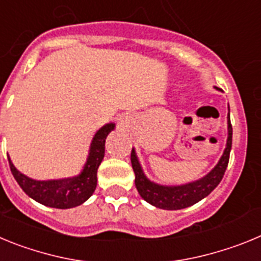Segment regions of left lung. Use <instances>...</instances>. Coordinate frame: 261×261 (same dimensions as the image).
<instances>
[{"label":"left lung","instance_id":"left-lung-1","mask_svg":"<svg viewBox=\"0 0 261 261\" xmlns=\"http://www.w3.org/2000/svg\"><path fill=\"white\" fill-rule=\"evenodd\" d=\"M227 124H229V137H227L226 149L223 151V155L221 156L220 162L217 163L216 167L206 176H204L197 181H193V183L184 184V186H159V184H155L149 180V179H146V176H145L141 170V166L138 163L135 150L132 149L130 162H132L133 171H135L136 175V188H137L138 193L141 195L142 199L149 202V204L156 206V208L167 209V211H177V209L188 208L191 205L196 204L204 197H206L222 180L226 167L229 165L230 150H231L232 144V126L231 123H230V117L227 120Z\"/></svg>","mask_w":261,"mask_h":261}]
</instances>
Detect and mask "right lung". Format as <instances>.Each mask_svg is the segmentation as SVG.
Masks as SVG:
<instances>
[{
	"instance_id": "right-lung-1",
	"label": "right lung",
	"mask_w": 261,
	"mask_h": 261,
	"mask_svg": "<svg viewBox=\"0 0 261 261\" xmlns=\"http://www.w3.org/2000/svg\"><path fill=\"white\" fill-rule=\"evenodd\" d=\"M115 124H107L95 133L90 147L89 158L78 176L62 180L39 181L20 174L9 158L11 174L27 195L35 201L50 208L68 209L84 204L96 188V171L105 156L106 138Z\"/></svg>"
}]
</instances>
